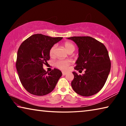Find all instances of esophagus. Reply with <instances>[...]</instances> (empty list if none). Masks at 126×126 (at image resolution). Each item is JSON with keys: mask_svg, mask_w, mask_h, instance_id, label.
<instances>
[{"mask_svg": "<svg viewBox=\"0 0 126 126\" xmlns=\"http://www.w3.org/2000/svg\"><path fill=\"white\" fill-rule=\"evenodd\" d=\"M62 74H63V76H65V75H66V74H67V73H66V72H62Z\"/></svg>", "mask_w": 126, "mask_h": 126, "instance_id": "34e87169", "label": "esophagus"}]
</instances>
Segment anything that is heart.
<instances>
[{
	"label": "heart",
	"mask_w": 126,
	"mask_h": 126,
	"mask_svg": "<svg viewBox=\"0 0 126 126\" xmlns=\"http://www.w3.org/2000/svg\"><path fill=\"white\" fill-rule=\"evenodd\" d=\"M64 46L66 50L68 53L73 52L75 50V47L71 42H65L64 43ZM55 49H56V45H53L49 49V55L50 57H54L55 55ZM71 62L69 60H58L54 63V65L58 69L62 70L63 71H65L68 69L69 66L71 65Z\"/></svg>",
	"instance_id": "1"
}]
</instances>
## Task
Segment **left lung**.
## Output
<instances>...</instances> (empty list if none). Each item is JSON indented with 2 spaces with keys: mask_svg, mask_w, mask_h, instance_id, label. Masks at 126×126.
<instances>
[{
  "mask_svg": "<svg viewBox=\"0 0 126 126\" xmlns=\"http://www.w3.org/2000/svg\"><path fill=\"white\" fill-rule=\"evenodd\" d=\"M78 47V58L74 69L85 73L78 75L73 72L74 79L71 86L76 92L88 97L97 93L103 88L111 67L108 50L105 46L91 37H72Z\"/></svg>",
  "mask_w": 126,
  "mask_h": 126,
  "instance_id": "1",
  "label": "left lung"
}]
</instances>
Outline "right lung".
Instances as JSON below:
<instances>
[{"label": "right lung", "mask_w": 126, "mask_h": 126, "mask_svg": "<svg viewBox=\"0 0 126 126\" xmlns=\"http://www.w3.org/2000/svg\"><path fill=\"white\" fill-rule=\"evenodd\" d=\"M62 38L37 34L25 39L19 48L17 72L23 86L32 94L40 96L50 93L62 75L56 68L48 73L43 68L50 59V48Z\"/></svg>", "instance_id": "add662e5"}]
</instances>
